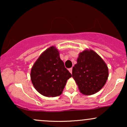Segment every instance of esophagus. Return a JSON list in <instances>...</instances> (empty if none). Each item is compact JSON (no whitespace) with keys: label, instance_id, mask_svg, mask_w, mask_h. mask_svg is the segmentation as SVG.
<instances>
[{"label":"esophagus","instance_id":"1","mask_svg":"<svg viewBox=\"0 0 127 127\" xmlns=\"http://www.w3.org/2000/svg\"><path fill=\"white\" fill-rule=\"evenodd\" d=\"M68 70H69V72L71 73H72V68H68Z\"/></svg>","mask_w":127,"mask_h":127}]
</instances>
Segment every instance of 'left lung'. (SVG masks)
<instances>
[{"label":"left lung","instance_id":"obj_1","mask_svg":"<svg viewBox=\"0 0 127 127\" xmlns=\"http://www.w3.org/2000/svg\"><path fill=\"white\" fill-rule=\"evenodd\" d=\"M108 76L106 64L93 50L81 52L72 69V77L80 92L85 95H92L100 91L105 85Z\"/></svg>","mask_w":127,"mask_h":127}]
</instances>
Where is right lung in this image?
<instances>
[{
	"mask_svg": "<svg viewBox=\"0 0 127 127\" xmlns=\"http://www.w3.org/2000/svg\"><path fill=\"white\" fill-rule=\"evenodd\" d=\"M58 49L51 46L39 56L32 67L30 77L35 89L42 95H61L67 81L72 76L60 58Z\"/></svg>",
	"mask_w": 127,
	"mask_h": 127,
	"instance_id": "1",
	"label": "right lung"
}]
</instances>
